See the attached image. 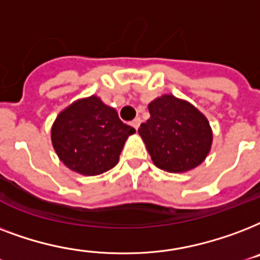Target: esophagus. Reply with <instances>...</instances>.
<instances>
[{
    "label": "esophagus",
    "mask_w": 260,
    "mask_h": 260,
    "mask_svg": "<svg viewBox=\"0 0 260 260\" xmlns=\"http://www.w3.org/2000/svg\"><path fill=\"white\" fill-rule=\"evenodd\" d=\"M140 124H141V119H140V118H136V119H134V120H133V122H132V126H133V127H134V128H136V130H137V128H138V127H140Z\"/></svg>",
    "instance_id": "obj_1"
}]
</instances>
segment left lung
<instances>
[{"instance_id":"8db88e82","label":"left lung","mask_w":260,"mask_h":260,"mask_svg":"<svg viewBox=\"0 0 260 260\" xmlns=\"http://www.w3.org/2000/svg\"><path fill=\"white\" fill-rule=\"evenodd\" d=\"M149 118L138 128L154 166L167 172H187L206 158L212 127L202 112L186 100L162 94L149 104Z\"/></svg>"}]
</instances>
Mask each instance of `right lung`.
<instances>
[{
	"label": "right lung",
	"instance_id": "add662e5",
	"mask_svg": "<svg viewBox=\"0 0 260 260\" xmlns=\"http://www.w3.org/2000/svg\"><path fill=\"white\" fill-rule=\"evenodd\" d=\"M134 133L119 119L115 108L93 94L59 112L51 127V142L68 168L94 176L118 164L124 142Z\"/></svg>",
	"mask_w": 260,
	"mask_h": 260
}]
</instances>
